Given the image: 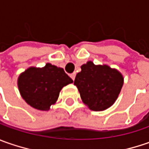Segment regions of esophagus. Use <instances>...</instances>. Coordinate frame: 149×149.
I'll list each match as a JSON object with an SVG mask.
<instances>
[{"label": "esophagus", "instance_id": "34e87169", "mask_svg": "<svg viewBox=\"0 0 149 149\" xmlns=\"http://www.w3.org/2000/svg\"><path fill=\"white\" fill-rule=\"evenodd\" d=\"M75 75H76V74H75V73H73V74H70V77H71V79H73V80H74Z\"/></svg>", "mask_w": 149, "mask_h": 149}]
</instances>
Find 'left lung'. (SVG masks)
<instances>
[{"mask_svg": "<svg viewBox=\"0 0 149 149\" xmlns=\"http://www.w3.org/2000/svg\"><path fill=\"white\" fill-rule=\"evenodd\" d=\"M74 84L81 100L89 109L103 111L112 106L118 99L123 84L122 74L109 65H95L88 61L81 65Z\"/></svg>", "mask_w": 149, "mask_h": 149, "instance_id": "obj_1", "label": "left lung"}]
</instances>
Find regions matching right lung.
I'll return each mask as SVG.
<instances>
[{"instance_id": "add662e5", "label": "right lung", "mask_w": 149, "mask_h": 149, "mask_svg": "<svg viewBox=\"0 0 149 149\" xmlns=\"http://www.w3.org/2000/svg\"><path fill=\"white\" fill-rule=\"evenodd\" d=\"M72 82L62 68L47 63L42 68H28L20 74L17 84L21 97L29 105L46 111L55 104L62 88Z\"/></svg>"}]
</instances>
